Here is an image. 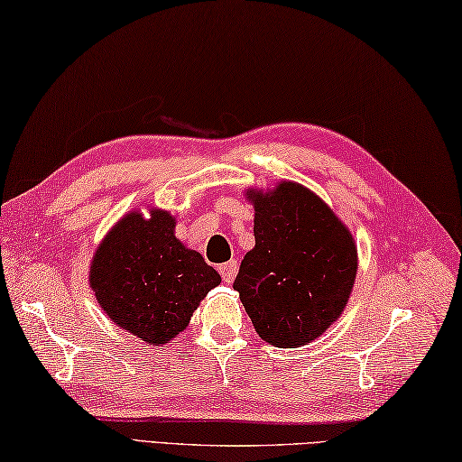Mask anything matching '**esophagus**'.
<instances>
[{
  "label": "esophagus",
  "mask_w": 462,
  "mask_h": 462,
  "mask_svg": "<svg viewBox=\"0 0 462 462\" xmlns=\"http://www.w3.org/2000/svg\"><path fill=\"white\" fill-rule=\"evenodd\" d=\"M237 269H239V263H237V261H235V259L227 261V263L219 265V273H221V277H223V282H225V283H233L235 275H237Z\"/></svg>",
  "instance_id": "obj_1"
}]
</instances>
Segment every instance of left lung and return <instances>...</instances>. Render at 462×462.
Here are the masks:
<instances>
[{"label":"left lung","mask_w":462,"mask_h":462,"mask_svg":"<svg viewBox=\"0 0 462 462\" xmlns=\"http://www.w3.org/2000/svg\"><path fill=\"white\" fill-rule=\"evenodd\" d=\"M255 208V247L235 277L243 308L261 339L300 347L337 321L358 273L352 231L313 190L293 180L247 189Z\"/></svg>","instance_id":"obj_1"}]
</instances>
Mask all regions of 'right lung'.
<instances>
[{
    "mask_svg": "<svg viewBox=\"0 0 462 462\" xmlns=\"http://www.w3.org/2000/svg\"><path fill=\"white\" fill-rule=\"evenodd\" d=\"M177 219L162 208L144 217L133 208L96 247L88 282L96 301L120 329L149 346L169 344L187 329L221 275L175 235Z\"/></svg>",
    "mask_w": 462,
    "mask_h": 462,
    "instance_id": "right-lung-1",
    "label": "right lung"
}]
</instances>
